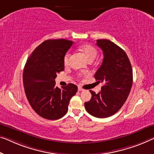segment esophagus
I'll list each match as a JSON object with an SVG mask.
<instances>
[{
  "mask_svg": "<svg viewBox=\"0 0 154 154\" xmlns=\"http://www.w3.org/2000/svg\"><path fill=\"white\" fill-rule=\"evenodd\" d=\"M84 91V89L81 88V87H79V88H78V91Z\"/></svg>",
  "mask_w": 154,
  "mask_h": 154,
  "instance_id": "34e87169",
  "label": "esophagus"
}]
</instances>
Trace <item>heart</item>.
Returning a JSON list of instances; mask_svg holds the SVG:
<instances>
[{
	"instance_id": "obj_1",
	"label": "heart",
	"mask_w": 154,
	"mask_h": 154,
	"mask_svg": "<svg viewBox=\"0 0 154 154\" xmlns=\"http://www.w3.org/2000/svg\"><path fill=\"white\" fill-rule=\"evenodd\" d=\"M82 50V52L85 54V56L87 57V59L90 60H94L97 55V50L96 48L93 46V45L90 44H85L83 45L80 48ZM70 52H66L64 55L63 57V63L66 66L68 65L70 61Z\"/></svg>"
}]
</instances>
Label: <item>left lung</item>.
<instances>
[{"instance_id": "obj_1", "label": "left lung", "mask_w": 154, "mask_h": 154, "mask_svg": "<svg viewBox=\"0 0 154 154\" xmlns=\"http://www.w3.org/2000/svg\"><path fill=\"white\" fill-rule=\"evenodd\" d=\"M102 50L104 59L95 74L97 82L103 86L99 93L90 91V101L84 103L88 113L96 118H108L116 113L129 95L133 84V71L127 54L112 41L97 40Z\"/></svg>"}]
</instances>
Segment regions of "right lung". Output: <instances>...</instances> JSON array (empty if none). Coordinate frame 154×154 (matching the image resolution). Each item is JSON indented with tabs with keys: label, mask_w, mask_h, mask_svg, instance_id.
Instances as JSON below:
<instances>
[{
	"label": "right lung",
	"mask_w": 154,
	"mask_h": 154,
	"mask_svg": "<svg viewBox=\"0 0 154 154\" xmlns=\"http://www.w3.org/2000/svg\"><path fill=\"white\" fill-rule=\"evenodd\" d=\"M73 42L52 39L43 42L27 59L23 74L27 99L34 111L42 118L54 120L68 111L70 100L77 86L68 84L59 88L54 79L64 70L63 57Z\"/></svg>",
	"instance_id": "1"
}]
</instances>
